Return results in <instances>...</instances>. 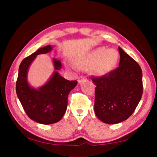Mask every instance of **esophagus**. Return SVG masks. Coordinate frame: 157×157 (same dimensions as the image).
<instances>
[{"label": "esophagus", "mask_w": 157, "mask_h": 157, "mask_svg": "<svg viewBox=\"0 0 157 157\" xmlns=\"http://www.w3.org/2000/svg\"><path fill=\"white\" fill-rule=\"evenodd\" d=\"M84 80H86V78H85V77H84V76H80L78 78V82L79 84H80V83H82V82H83V81H84Z\"/></svg>", "instance_id": "esophagus-1"}]
</instances>
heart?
Wrapping results in <instances>:
<instances>
[{"mask_svg": "<svg viewBox=\"0 0 157 157\" xmlns=\"http://www.w3.org/2000/svg\"><path fill=\"white\" fill-rule=\"evenodd\" d=\"M118 59L119 53L116 49L107 50L105 47H99L86 55L83 65L86 68L93 67L95 75L104 77L115 68Z\"/></svg>", "mask_w": 157, "mask_h": 157, "instance_id": "1", "label": "heart"}]
</instances>
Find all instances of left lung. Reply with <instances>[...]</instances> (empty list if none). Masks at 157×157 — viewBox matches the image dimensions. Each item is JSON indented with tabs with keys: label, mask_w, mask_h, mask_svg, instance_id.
<instances>
[{
	"label": "left lung",
	"mask_w": 157,
	"mask_h": 157,
	"mask_svg": "<svg viewBox=\"0 0 157 157\" xmlns=\"http://www.w3.org/2000/svg\"><path fill=\"white\" fill-rule=\"evenodd\" d=\"M119 67L107 75L93 78L95 86L94 110L107 124L126 121L134 113L143 94L141 68L121 47Z\"/></svg>",
	"instance_id": "1"
}]
</instances>
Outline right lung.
<instances>
[{
    "mask_svg": "<svg viewBox=\"0 0 157 157\" xmlns=\"http://www.w3.org/2000/svg\"><path fill=\"white\" fill-rule=\"evenodd\" d=\"M52 50L50 45L42 47L25 58L19 66L16 84L18 100L29 118L36 123L50 124L59 122L67 109L69 93L77 86L78 82L69 81L59 75L62 63L52 59L54 73L46 84L39 88L30 85L28 80L29 68L37 55L46 54Z\"/></svg>",
    "mask_w": 157,
    "mask_h": 157,
    "instance_id": "add662e5",
    "label": "right lung"
}]
</instances>
